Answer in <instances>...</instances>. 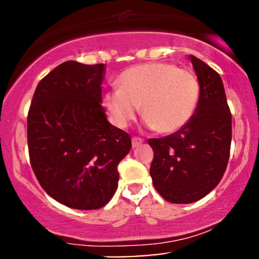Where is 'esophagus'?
Returning <instances> with one entry per match:
<instances>
[{
	"label": "esophagus",
	"mask_w": 259,
	"mask_h": 259,
	"mask_svg": "<svg viewBox=\"0 0 259 259\" xmlns=\"http://www.w3.org/2000/svg\"><path fill=\"white\" fill-rule=\"evenodd\" d=\"M144 142V140L140 139V138H133L132 139V144H133V147H138L140 146V145Z\"/></svg>",
	"instance_id": "34e87169"
}]
</instances>
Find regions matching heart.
<instances>
[{
    "label": "heart",
    "instance_id": "heart-1",
    "mask_svg": "<svg viewBox=\"0 0 259 259\" xmlns=\"http://www.w3.org/2000/svg\"><path fill=\"white\" fill-rule=\"evenodd\" d=\"M118 85L119 89L103 97V105L118 127L129 126L141 106L148 129L175 133L189 123L200 99L195 74L173 63L135 65L120 74Z\"/></svg>",
    "mask_w": 259,
    "mask_h": 259
}]
</instances>
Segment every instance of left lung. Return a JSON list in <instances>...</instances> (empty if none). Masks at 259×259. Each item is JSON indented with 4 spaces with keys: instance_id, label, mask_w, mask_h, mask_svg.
<instances>
[{
    "instance_id": "obj_1",
    "label": "left lung",
    "mask_w": 259,
    "mask_h": 259,
    "mask_svg": "<svg viewBox=\"0 0 259 259\" xmlns=\"http://www.w3.org/2000/svg\"><path fill=\"white\" fill-rule=\"evenodd\" d=\"M190 62L200 84L196 111L185 126L150 139L154 157L150 174L158 194L171 203H192L218 185L231 145V113L222 78L195 56Z\"/></svg>"
}]
</instances>
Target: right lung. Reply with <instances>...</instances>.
Listing matches in <instances>:
<instances>
[{
    "label": "right lung",
    "instance_id": "obj_1",
    "mask_svg": "<svg viewBox=\"0 0 259 259\" xmlns=\"http://www.w3.org/2000/svg\"><path fill=\"white\" fill-rule=\"evenodd\" d=\"M106 65L67 61L38 82L28 114L32 170L53 200L99 209L118 187V164L132 148L102 105Z\"/></svg>",
    "mask_w": 259,
    "mask_h": 259
}]
</instances>
